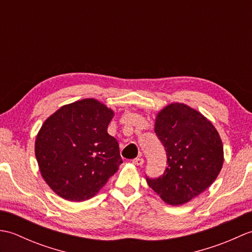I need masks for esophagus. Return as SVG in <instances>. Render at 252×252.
Instances as JSON below:
<instances>
[{
    "instance_id": "esophagus-1",
    "label": "esophagus",
    "mask_w": 252,
    "mask_h": 252,
    "mask_svg": "<svg viewBox=\"0 0 252 252\" xmlns=\"http://www.w3.org/2000/svg\"><path fill=\"white\" fill-rule=\"evenodd\" d=\"M132 163L135 164V165H143L144 159L143 158H135V159L132 160Z\"/></svg>"
}]
</instances>
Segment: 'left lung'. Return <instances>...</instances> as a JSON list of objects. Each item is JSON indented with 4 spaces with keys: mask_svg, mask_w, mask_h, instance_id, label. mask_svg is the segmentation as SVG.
Masks as SVG:
<instances>
[{
    "mask_svg": "<svg viewBox=\"0 0 252 252\" xmlns=\"http://www.w3.org/2000/svg\"><path fill=\"white\" fill-rule=\"evenodd\" d=\"M155 132L167 152L168 165L160 178H147V183L168 205H184L205 191L221 172L220 134L210 120L182 103L158 111Z\"/></svg>",
    "mask_w": 252,
    "mask_h": 252,
    "instance_id": "left-lung-1",
    "label": "left lung"
}]
</instances>
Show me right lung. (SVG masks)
Returning a JSON list of instances; mask_svg holds the SVG:
<instances>
[{"mask_svg":"<svg viewBox=\"0 0 252 252\" xmlns=\"http://www.w3.org/2000/svg\"><path fill=\"white\" fill-rule=\"evenodd\" d=\"M115 111L95 98L63 105L36 134L34 153L42 178L63 199L88 200L103 189L122 159L107 132Z\"/></svg>","mask_w":252,"mask_h":252,"instance_id":"add662e5","label":"right lung"}]
</instances>
